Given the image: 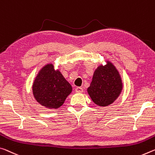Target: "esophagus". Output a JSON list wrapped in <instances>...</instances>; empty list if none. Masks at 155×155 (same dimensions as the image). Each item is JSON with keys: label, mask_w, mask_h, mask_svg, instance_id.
<instances>
[{"label": "esophagus", "mask_w": 155, "mask_h": 155, "mask_svg": "<svg viewBox=\"0 0 155 155\" xmlns=\"http://www.w3.org/2000/svg\"><path fill=\"white\" fill-rule=\"evenodd\" d=\"M75 92L77 93H82L83 92V89L81 87H77L75 89Z\"/></svg>", "instance_id": "1"}]
</instances>
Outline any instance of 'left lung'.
Listing matches in <instances>:
<instances>
[{"mask_svg": "<svg viewBox=\"0 0 155 155\" xmlns=\"http://www.w3.org/2000/svg\"><path fill=\"white\" fill-rule=\"evenodd\" d=\"M123 83L121 75L110 61L96 69L87 93L96 105L105 107L114 103L121 94Z\"/></svg>", "mask_w": 155, "mask_h": 155, "instance_id": "left-lung-1", "label": "left lung"}]
</instances>
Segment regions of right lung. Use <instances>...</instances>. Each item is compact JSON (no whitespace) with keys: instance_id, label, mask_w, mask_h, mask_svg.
Instances as JSON below:
<instances>
[{"instance_id":"1","label":"right lung","mask_w":155,"mask_h":155,"mask_svg":"<svg viewBox=\"0 0 155 155\" xmlns=\"http://www.w3.org/2000/svg\"><path fill=\"white\" fill-rule=\"evenodd\" d=\"M72 87L52 63L41 69L34 81L32 92L39 104L48 109H57L72 92Z\"/></svg>"}]
</instances>
